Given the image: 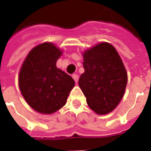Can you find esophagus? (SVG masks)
<instances>
[{
  "label": "esophagus",
  "instance_id": "1",
  "mask_svg": "<svg viewBox=\"0 0 151 151\" xmlns=\"http://www.w3.org/2000/svg\"><path fill=\"white\" fill-rule=\"evenodd\" d=\"M73 80L75 81L76 83H78V75H77V74H73Z\"/></svg>",
  "mask_w": 151,
  "mask_h": 151
}]
</instances>
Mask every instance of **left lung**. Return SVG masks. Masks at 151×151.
Listing matches in <instances>:
<instances>
[{"instance_id":"1","label":"left lung","mask_w":151,"mask_h":151,"mask_svg":"<svg viewBox=\"0 0 151 151\" xmlns=\"http://www.w3.org/2000/svg\"><path fill=\"white\" fill-rule=\"evenodd\" d=\"M85 72L78 85L86 103L95 113L106 115L120 104L126 88L128 75L116 48L106 42L82 53Z\"/></svg>"}]
</instances>
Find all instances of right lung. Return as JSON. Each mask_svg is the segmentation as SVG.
Returning a JSON list of instances; mask_svg holds the SVG:
<instances>
[{
  "label": "right lung",
  "instance_id": "add662e5",
  "mask_svg": "<svg viewBox=\"0 0 151 151\" xmlns=\"http://www.w3.org/2000/svg\"><path fill=\"white\" fill-rule=\"evenodd\" d=\"M62 51L50 42L31 50L19 71L18 85L25 100L35 111L52 114L65 106L74 80L56 67Z\"/></svg>",
  "mask_w": 151,
  "mask_h": 151
}]
</instances>
